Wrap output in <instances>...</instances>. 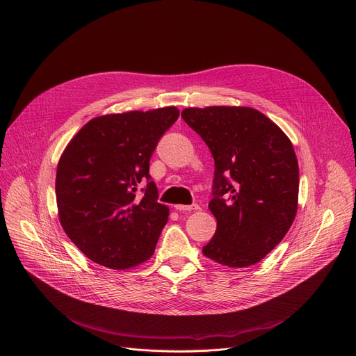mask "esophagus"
I'll list each match as a JSON object with an SVG mask.
<instances>
[{"label": "esophagus", "mask_w": 356, "mask_h": 356, "mask_svg": "<svg viewBox=\"0 0 356 356\" xmlns=\"http://www.w3.org/2000/svg\"><path fill=\"white\" fill-rule=\"evenodd\" d=\"M175 208H176L177 211H183V212H186V211H197V209H200V208H199V205H196V204H193V205H175Z\"/></svg>", "instance_id": "1"}]
</instances>
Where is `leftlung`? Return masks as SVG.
<instances>
[{"mask_svg":"<svg viewBox=\"0 0 356 356\" xmlns=\"http://www.w3.org/2000/svg\"><path fill=\"white\" fill-rule=\"evenodd\" d=\"M181 118L215 161L209 211L216 231L202 253L228 268L252 266L281 243L297 215L300 172L292 143L252 107H188Z\"/></svg>","mask_w":356,"mask_h":356,"instance_id":"1","label":"left lung"}]
</instances>
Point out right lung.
Returning a JSON list of instances; mask_svg holds the SVG:
<instances>
[{"mask_svg":"<svg viewBox=\"0 0 356 356\" xmlns=\"http://www.w3.org/2000/svg\"><path fill=\"white\" fill-rule=\"evenodd\" d=\"M179 115L168 106L97 116L64 149L55 180L59 222L95 264L123 270L154 254L170 209L157 202L149 159ZM144 179L140 198L136 191Z\"/></svg>","mask_w":356,"mask_h":356,"instance_id":"1","label":"right lung"}]
</instances>
